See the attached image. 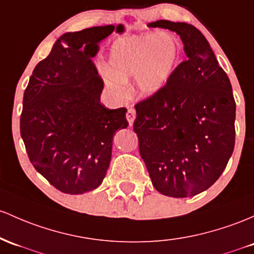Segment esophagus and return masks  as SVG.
<instances>
[{"label":"esophagus","instance_id":"esophagus-1","mask_svg":"<svg viewBox=\"0 0 254 254\" xmlns=\"http://www.w3.org/2000/svg\"><path fill=\"white\" fill-rule=\"evenodd\" d=\"M135 118H136L135 108L130 107L129 110H127V122H129L130 127H132L133 125V121H135Z\"/></svg>","mask_w":254,"mask_h":254}]
</instances>
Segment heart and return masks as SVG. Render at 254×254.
<instances>
[{
	"instance_id": "1",
	"label": "heart",
	"mask_w": 254,
	"mask_h": 254,
	"mask_svg": "<svg viewBox=\"0 0 254 254\" xmlns=\"http://www.w3.org/2000/svg\"><path fill=\"white\" fill-rule=\"evenodd\" d=\"M181 44L171 32H146L119 37L108 53L107 68H101L106 86L117 96L125 95V83L135 77L138 95L154 97L168 86L180 65Z\"/></svg>"
}]
</instances>
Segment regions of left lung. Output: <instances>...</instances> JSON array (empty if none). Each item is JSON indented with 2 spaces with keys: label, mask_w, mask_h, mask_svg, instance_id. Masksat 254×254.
I'll return each mask as SVG.
<instances>
[{
  "label": "left lung",
  "mask_w": 254,
  "mask_h": 254,
  "mask_svg": "<svg viewBox=\"0 0 254 254\" xmlns=\"http://www.w3.org/2000/svg\"><path fill=\"white\" fill-rule=\"evenodd\" d=\"M149 27L176 32L187 60L154 97L135 106L141 158L159 193L188 197L210 188L235 144V100L210 43L187 23L157 20Z\"/></svg>",
  "instance_id": "left-lung-1"
}]
</instances>
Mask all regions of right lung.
<instances>
[{"mask_svg":"<svg viewBox=\"0 0 254 254\" xmlns=\"http://www.w3.org/2000/svg\"><path fill=\"white\" fill-rule=\"evenodd\" d=\"M123 25L66 32L37 64L25 89L20 135L33 168L60 191L83 194L102 183L114 132L127 127V108L101 104L104 82L94 57Z\"/></svg>","mask_w":254,"mask_h":254,"instance_id":"right-lung-1","label":"right lung"}]
</instances>
